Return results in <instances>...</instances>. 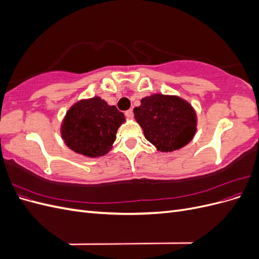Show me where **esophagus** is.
<instances>
[{"mask_svg": "<svg viewBox=\"0 0 259 259\" xmlns=\"http://www.w3.org/2000/svg\"><path fill=\"white\" fill-rule=\"evenodd\" d=\"M125 115H126L127 117H133V110H132V109H130V110L125 112Z\"/></svg>", "mask_w": 259, "mask_h": 259, "instance_id": "esophagus-1", "label": "esophagus"}]
</instances>
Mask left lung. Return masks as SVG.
Instances as JSON below:
<instances>
[{
  "label": "left lung",
  "mask_w": 259,
  "mask_h": 259,
  "mask_svg": "<svg viewBox=\"0 0 259 259\" xmlns=\"http://www.w3.org/2000/svg\"><path fill=\"white\" fill-rule=\"evenodd\" d=\"M136 122L158 151L171 152L189 144L197 133L194 108L176 95L152 94L134 108Z\"/></svg>",
  "instance_id": "8db88e82"
}]
</instances>
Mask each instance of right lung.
I'll list each match as a JSON object with an SVG mask.
<instances>
[{"label":"right lung","mask_w":259,"mask_h":259,"mask_svg":"<svg viewBox=\"0 0 259 259\" xmlns=\"http://www.w3.org/2000/svg\"><path fill=\"white\" fill-rule=\"evenodd\" d=\"M125 121V115L115 106L95 96L81 99L69 108L60 134L72 151L95 159L111 150L117 128Z\"/></svg>","instance_id":"add662e5"}]
</instances>
